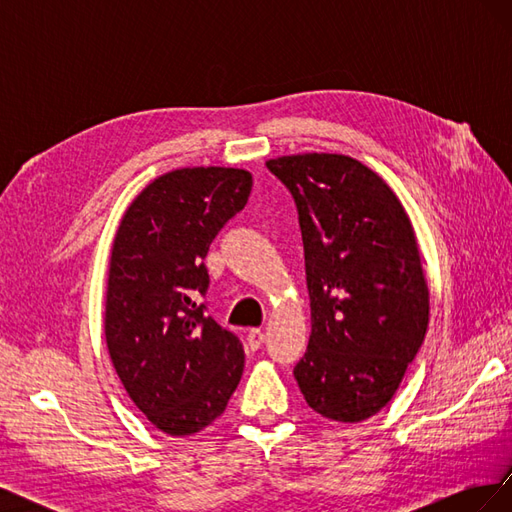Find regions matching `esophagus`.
Wrapping results in <instances>:
<instances>
[{
    "label": "esophagus",
    "mask_w": 512,
    "mask_h": 512,
    "mask_svg": "<svg viewBox=\"0 0 512 512\" xmlns=\"http://www.w3.org/2000/svg\"><path fill=\"white\" fill-rule=\"evenodd\" d=\"M262 342H265V333H262V329H250V333H247V346L252 350H258Z\"/></svg>",
    "instance_id": "1"
}]
</instances>
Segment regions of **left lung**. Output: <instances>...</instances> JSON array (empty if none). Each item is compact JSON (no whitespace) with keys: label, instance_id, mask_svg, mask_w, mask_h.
<instances>
[{"label":"left lung","instance_id":"obj_1","mask_svg":"<svg viewBox=\"0 0 512 512\" xmlns=\"http://www.w3.org/2000/svg\"><path fill=\"white\" fill-rule=\"evenodd\" d=\"M299 211L312 307L294 378L307 406L337 423L378 414L399 389L429 322V290L404 205L342 153L267 162Z\"/></svg>","mask_w":512,"mask_h":512}]
</instances>
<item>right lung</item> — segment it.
<instances>
[{"label":"right lung","instance_id":"obj_1","mask_svg":"<svg viewBox=\"0 0 512 512\" xmlns=\"http://www.w3.org/2000/svg\"><path fill=\"white\" fill-rule=\"evenodd\" d=\"M252 192L243 168L192 166L153 179L126 209L108 265L104 335L130 399L168 436L211 425L243 374V346L205 316V256Z\"/></svg>","mask_w":512,"mask_h":512}]
</instances>
